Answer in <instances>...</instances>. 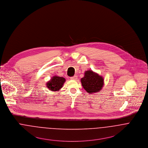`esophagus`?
<instances>
[{
    "label": "esophagus",
    "instance_id": "esophagus-1",
    "mask_svg": "<svg viewBox=\"0 0 148 148\" xmlns=\"http://www.w3.org/2000/svg\"><path fill=\"white\" fill-rule=\"evenodd\" d=\"M70 79H72V80H77V76L75 75V76H74V77H72L70 78Z\"/></svg>",
    "mask_w": 148,
    "mask_h": 148
}]
</instances>
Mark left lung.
<instances>
[{
  "instance_id": "obj_1",
  "label": "left lung",
  "mask_w": 148,
  "mask_h": 148,
  "mask_svg": "<svg viewBox=\"0 0 148 148\" xmlns=\"http://www.w3.org/2000/svg\"><path fill=\"white\" fill-rule=\"evenodd\" d=\"M81 81L84 89L89 94L100 91L104 85L103 78L92 70L86 71Z\"/></svg>"
}]
</instances>
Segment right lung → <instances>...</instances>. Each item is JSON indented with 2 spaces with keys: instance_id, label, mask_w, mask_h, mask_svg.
<instances>
[{
  "instance_id": "add662e5",
  "label": "right lung",
  "mask_w": 148,
  "mask_h": 148,
  "mask_svg": "<svg viewBox=\"0 0 148 148\" xmlns=\"http://www.w3.org/2000/svg\"><path fill=\"white\" fill-rule=\"evenodd\" d=\"M66 79L64 77L58 76H53L49 81L47 83V87L50 91H59L63 86Z\"/></svg>"
}]
</instances>
